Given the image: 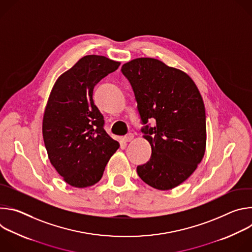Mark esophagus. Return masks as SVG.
<instances>
[{
    "instance_id": "esophagus-1",
    "label": "esophagus",
    "mask_w": 252,
    "mask_h": 252,
    "mask_svg": "<svg viewBox=\"0 0 252 252\" xmlns=\"http://www.w3.org/2000/svg\"><path fill=\"white\" fill-rule=\"evenodd\" d=\"M133 138V133H131V132H128V133H126L125 136H124V140L125 141H130L131 139Z\"/></svg>"
}]
</instances>
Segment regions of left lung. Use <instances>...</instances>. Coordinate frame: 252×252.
<instances>
[{
  "mask_svg": "<svg viewBox=\"0 0 252 252\" xmlns=\"http://www.w3.org/2000/svg\"><path fill=\"white\" fill-rule=\"evenodd\" d=\"M121 70L135 96L140 130L152 146L151 159L136 167L137 174L154 189H171L192 174L204 156L206 119L200 93L186 73L156 59L132 60Z\"/></svg>",
  "mask_w": 252,
  "mask_h": 252,
  "instance_id": "1",
  "label": "left lung"
}]
</instances>
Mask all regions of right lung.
I'll return each mask as SVG.
<instances>
[{"label": "right lung", "mask_w": 252, "mask_h": 252, "mask_svg": "<svg viewBox=\"0 0 252 252\" xmlns=\"http://www.w3.org/2000/svg\"><path fill=\"white\" fill-rule=\"evenodd\" d=\"M121 63L86 56L56 82L43 120V136L51 163L75 188L96 184L119 142L104 130V120L94 102L95 85Z\"/></svg>", "instance_id": "add662e5"}]
</instances>
